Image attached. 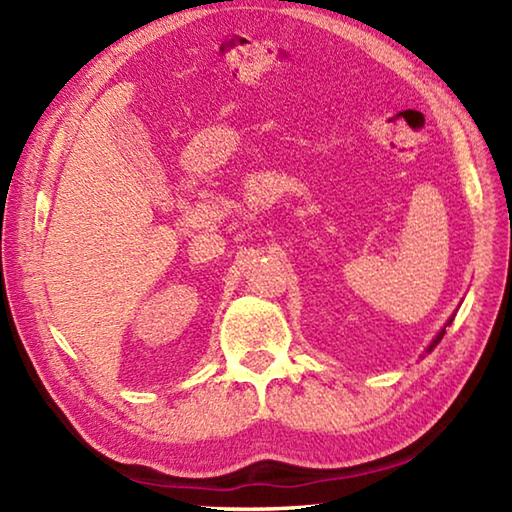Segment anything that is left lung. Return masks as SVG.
<instances>
[{
  "mask_svg": "<svg viewBox=\"0 0 512 512\" xmlns=\"http://www.w3.org/2000/svg\"><path fill=\"white\" fill-rule=\"evenodd\" d=\"M452 320H454V316H452V318H449V320H447V325H452ZM447 325H445V327H447ZM445 327H443V329H440V334H438V336H436V339H433V343H431V345H429V352H431V350H433V348H436V345H438V343H440V339H443V336H445Z\"/></svg>",
  "mask_w": 512,
  "mask_h": 512,
  "instance_id": "8db88e82",
  "label": "left lung"
}]
</instances>
